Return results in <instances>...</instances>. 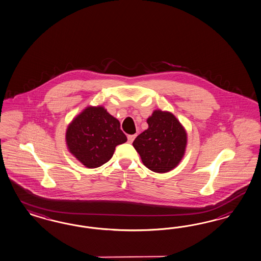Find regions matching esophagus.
<instances>
[{
    "label": "esophagus",
    "instance_id": "34e87169",
    "mask_svg": "<svg viewBox=\"0 0 261 261\" xmlns=\"http://www.w3.org/2000/svg\"><path fill=\"white\" fill-rule=\"evenodd\" d=\"M137 137V134H134V135H128L127 136V139H128V142L130 143V144H132L133 143V141L135 140V138Z\"/></svg>",
    "mask_w": 261,
    "mask_h": 261
}]
</instances>
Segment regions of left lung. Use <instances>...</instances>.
<instances>
[{
	"label": "left lung",
	"mask_w": 261,
	"mask_h": 261,
	"mask_svg": "<svg viewBox=\"0 0 261 261\" xmlns=\"http://www.w3.org/2000/svg\"><path fill=\"white\" fill-rule=\"evenodd\" d=\"M148 129L133 142L144 166L155 172H167L182 159L187 144L184 128L171 113L154 111L147 119Z\"/></svg>",
	"instance_id": "obj_1"
}]
</instances>
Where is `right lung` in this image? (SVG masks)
<instances>
[{"label":"right lung","instance_id":"obj_1","mask_svg":"<svg viewBox=\"0 0 261 261\" xmlns=\"http://www.w3.org/2000/svg\"><path fill=\"white\" fill-rule=\"evenodd\" d=\"M126 141L119 121L103 107L85 109L66 131L69 151L90 169L108 162L117 144Z\"/></svg>","mask_w":261,"mask_h":261}]
</instances>
